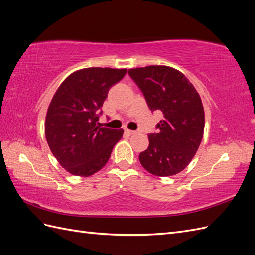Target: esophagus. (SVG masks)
<instances>
[{
    "label": "esophagus",
    "mask_w": 255,
    "mask_h": 255,
    "mask_svg": "<svg viewBox=\"0 0 255 255\" xmlns=\"http://www.w3.org/2000/svg\"><path fill=\"white\" fill-rule=\"evenodd\" d=\"M126 133H127V134H128V135H134V134H136L137 132H136V130H132V129H128V128H126Z\"/></svg>",
    "instance_id": "34e87169"
}]
</instances>
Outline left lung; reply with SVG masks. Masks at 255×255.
<instances>
[{"label": "left lung", "instance_id": "8db88e82", "mask_svg": "<svg viewBox=\"0 0 255 255\" xmlns=\"http://www.w3.org/2000/svg\"><path fill=\"white\" fill-rule=\"evenodd\" d=\"M128 74L141 90L152 112L164 115L149 134V146L139 154L146 171L157 176L181 172L195 156L204 130L201 98L188 79L167 66L129 69Z\"/></svg>", "mask_w": 255, "mask_h": 255}]
</instances>
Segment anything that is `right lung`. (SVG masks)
<instances>
[{
    "instance_id": "obj_1",
    "label": "right lung",
    "mask_w": 255,
    "mask_h": 255,
    "mask_svg": "<svg viewBox=\"0 0 255 255\" xmlns=\"http://www.w3.org/2000/svg\"><path fill=\"white\" fill-rule=\"evenodd\" d=\"M127 69L86 68L61 83L45 117L50 150L68 172L89 176L103 168L123 129L99 127L101 107L110 88L123 79Z\"/></svg>"
}]
</instances>
